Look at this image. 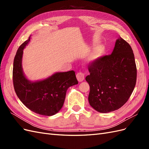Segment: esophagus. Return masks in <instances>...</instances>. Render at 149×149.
Segmentation results:
<instances>
[{
	"instance_id": "esophagus-1",
	"label": "esophagus",
	"mask_w": 149,
	"mask_h": 149,
	"mask_svg": "<svg viewBox=\"0 0 149 149\" xmlns=\"http://www.w3.org/2000/svg\"><path fill=\"white\" fill-rule=\"evenodd\" d=\"M76 78L79 82H81L84 79V74L82 72H79L76 74Z\"/></svg>"
}]
</instances>
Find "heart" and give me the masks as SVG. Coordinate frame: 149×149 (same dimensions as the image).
<instances>
[{"instance_id": "1", "label": "heart", "mask_w": 149, "mask_h": 149, "mask_svg": "<svg viewBox=\"0 0 149 149\" xmlns=\"http://www.w3.org/2000/svg\"><path fill=\"white\" fill-rule=\"evenodd\" d=\"M102 52L101 49H96L95 51H94L91 55L89 56V60L90 61H93L94 60H96V59H97V58L100 56Z\"/></svg>"}]
</instances>
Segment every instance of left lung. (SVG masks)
Segmentation results:
<instances>
[{
    "instance_id": "8db88e82",
    "label": "left lung",
    "mask_w": 149,
    "mask_h": 149,
    "mask_svg": "<svg viewBox=\"0 0 149 149\" xmlns=\"http://www.w3.org/2000/svg\"><path fill=\"white\" fill-rule=\"evenodd\" d=\"M88 70V101L96 111H114L128 101L136 84L137 68L132 49L123 38L116 40L111 55L92 61Z\"/></svg>"
}]
</instances>
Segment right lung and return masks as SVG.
Returning a JSON list of instances; mask_svg holds the SVG:
<instances>
[{
	"instance_id": "obj_1",
	"label": "right lung",
	"mask_w": 149,
	"mask_h": 149,
	"mask_svg": "<svg viewBox=\"0 0 149 149\" xmlns=\"http://www.w3.org/2000/svg\"><path fill=\"white\" fill-rule=\"evenodd\" d=\"M30 40L22 43L13 60V83L15 91L22 102L35 113L51 116L63 106L67 89L78 84L75 72L70 71L53 74L49 78L31 82L25 76L22 66L23 49Z\"/></svg>"
}]
</instances>
